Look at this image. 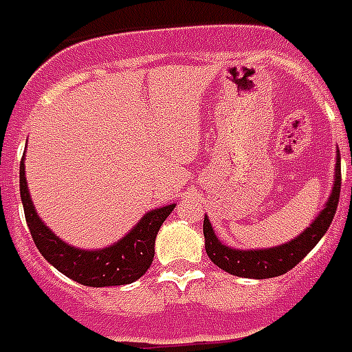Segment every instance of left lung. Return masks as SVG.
<instances>
[{"label":"left lung","mask_w":352,"mask_h":352,"mask_svg":"<svg viewBox=\"0 0 352 352\" xmlns=\"http://www.w3.org/2000/svg\"><path fill=\"white\" fill-rule=\"evenodd\" d=\"M352 163V157H351ZM334 187L330 192V198L321 213L316 217V221L308 228L292 239L289 243L278 245L273 248H261V250H237L230 248L219 241L215 232L211 228L208 215L204 219V237H206V252L210 260L223 271L236 276L245 278H273L280 274L287 273L289 269L297 265L311 248L316 247L319 239L327 234L332 219L336 215L338 202H340V186H342V168H340V157L336 163V174H334Z\"/></svg>","instance_id":"obj_1"}]
</instances>
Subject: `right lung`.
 <instances>
[{"instance_id": "add662e5", "label": "right lung", "mask_w": 352, "mask_h": 352, "mask_svg": "<svg viewBox=\"0 0 352 352\" xmlns=\"http://www.w3.org/2000/svg\"><path fill=\"white\" fill-rule=\"evenodd\" d=\"M23 160L25 155L20 161V197L23 213L31 237L47 263H52L68 278L91 287L124 286L135 282L146 273L148 267L154 261L155 236L176 204L148 211L137 226H133L120 241L111 247L102 250H81L66 245L36 215L33 200L29 197Z\"/></svg>"}]
</instances>
